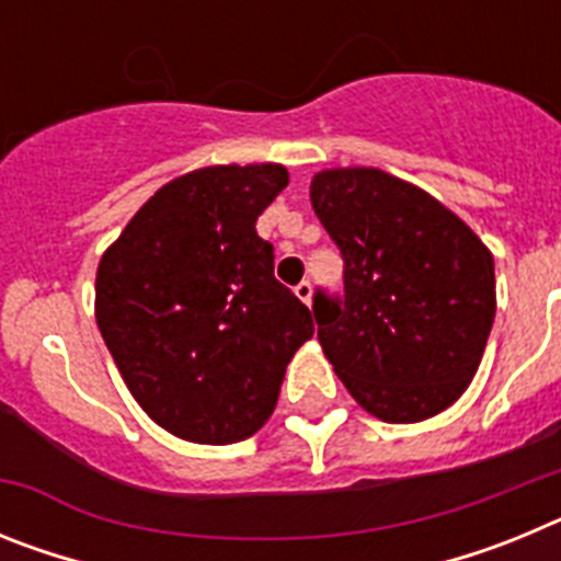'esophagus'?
<instances>
[{"label":"esophagus","instance_id":"obj_1","mask_svg":"<svg viewBox=\"0 0 561 561\" xmlns=\"http://www.w3.org/2000/svg\"><path fill=\"white\" fill-rule=\"evenodd\" d=\"M295 295L300 297L306 306H309L311 304V280H300V284L295 286Z\"/></svg>","mask_w":561,"mask_h":561}]
</instances>
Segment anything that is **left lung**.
<instances>
[{
    "label": "left lung",
    "mask_w": 561,
    "mask_h": 561,
    "mask_svg": "<svg viewBox=\"0 0 561 561\" xmlns=\"http://www.w3.org/2000/svg\"><path fill=\"white\" fill-rule=\"evenodd\" d=\"M345 295H314L317 340L348 393L390 424L460 399L494 323V257L453 210L379 168L311 180Z\"/></svg>",
    "instance_id": "left-lung-1"
}]
</instances>
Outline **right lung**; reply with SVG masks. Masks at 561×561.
Returning a JSON list of instances; mask_svg holds the SVG:
<instances>
[{
  "mask_svg": "<svg viewBox=\"0 0 561 561\" xmlns=\"http://www.w3.org/2000/svg\"><path fill=\"white\" fill-rule=\"evenodd\" d=\"M284 165H213L168 182L103 252L95 317L140 408L193 444L264 427L286 365L314 323L275 277L257 216Z\"/></svg>",
  "mask_w": 561,
  "mask_h": 561,
  "instance_id": "right-lung-1",
  "label": "right lung"
}]
</instances>
